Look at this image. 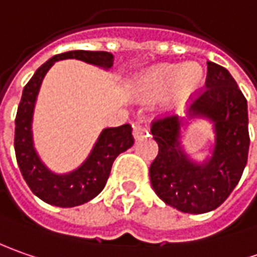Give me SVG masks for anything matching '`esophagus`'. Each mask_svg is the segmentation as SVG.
I'll return each instance as SVG.
<instances>
[{
  "mask_svg": "<svg viewBox=\"0 0 257 257\" xmlns=\"http://www.w3.org/2000/svg\"><path fill=\"white\" fill-rule=\"evenodd\" d=\"M146 134H148V126H146L142 120H139V122H135V123H134V137H135V139H139V138L145 137Z\"/></svg>",
  "mask_w": 257,
  "mask_h": 257,
  "instance_id": "obj_1",
  "label": "esophagus"
}]
</instances>
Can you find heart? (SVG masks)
<instances>
[{"mask_svg": "<svg viewBox=\"0 0 257 257\" xmlns=\"http://www.w3.org/2000/svg\"><path fill=\"white\" fill-rule=\"evenodd\" d=\"M203 82V69L198 64L159 65L137 81V91L142 96L154 98L171 93L173 105L181 106L198 91Z\"/></svg>", "mask_w": 257, "mask_h": 257, "instance_id": "1", "label": "heart"}]
</instances>
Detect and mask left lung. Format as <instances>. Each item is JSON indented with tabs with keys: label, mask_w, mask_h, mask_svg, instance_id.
Listing matches in <instances>:
<instances>
[{
	"label": "left lung",
	"mask_w": 257,
	"mask_h": 257,
	"mask_svg": "<svg viewBox=\"0 0 257 257\" xmlns=\"http://www.w3.org/2000/svg\"><path fill=\"white\" fill-rule=\"evenodd\" d=\"M193 115L215 122L216 145L205 165L190 162L179 148L181 122L156 116L151 132L158 155L149 168L155 193L166 205L185 213H206L219 208L240 181L249 152L247 102L226 68L208 61L205 88L195 91Z\"/></svg>",
	"instance_id": "8db88e82"
}]
</instances>
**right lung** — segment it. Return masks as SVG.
<instances>
[{"mask_svg": "<svg viewBox=\"0 0 257 257\" xmlns=\"http://www.w3.org/2000/svg\"><path fill=\"white\" fill-rule=\"evenodd\" d=\"M75 58L103 68L112 67L113 55L105 51H69L58 54L41 65L23 91V98L15 116V156L30 189L44 202L61 208H72L93 199L109 178L115 158L134 145L132 126L129 123L103 129L92 154L81 168L68 175H54L41 164L32 145L31 119L34 103L41 82L48 69L59 59Z\"/></svg>", "mask_w": 257, "mask_h": 257, "instance_id": "add662e5", "label": "right lung"}]
</instances>
